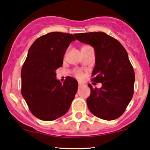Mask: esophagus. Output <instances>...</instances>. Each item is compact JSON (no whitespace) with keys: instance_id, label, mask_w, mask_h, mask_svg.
I'll return each instance as SVG.
<instances>
[{"instance_id":"obj_1","label":"esophagus","mask_w":150,"mask_h":150,"mask_svg":"<svg viewBox=\"0 0 150 150\" xmlns=\"http://www.w3.org/2000/svg\"><path fill=\"white\" fill-rule=\"evenodd\" d=\"M82 85H83V83H82L81 82V81H78V86H81Z\"/></svg>"}]
</instances>
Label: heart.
<instances>
[{
    "instance_id": "heart-1",
    "label": "heart",
    "mask_w": 150,
    "mask_h": 150,
    "mask_svg": "<svg viewBox=\"0 0 150 150\" xmlns=\"http://www.w3.org/2000/svg\"><path fill=\"white\" fill-rule=\"evenodd\" d=\"M75 75H76V76L78 77V78H82V77H83V73H82L81 71H77Z\"/></svg>"
}]
</instances>
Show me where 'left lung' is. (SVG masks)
I'll list each match as a JSON object with an SVG mask.
<instances>
[{"mask_svg": "<svg viewBox=\"0 0 150 150\" xmlns=\"http://www.w3.org/2000/svg\"><path fill=\"white\" fill-rule=\"evenodd\" d=\"M75 37L94 48L96 66L92 81L102 83L100 89L88 85L89 111L101 119H116L124 112L134 93L135 72L127 51L118 40L104 33H78Z\"/></svg>", "mask_w": 150, "mask_h": 150, "instance_id": "8db88e82", "label": "left lung"}]
</instances>
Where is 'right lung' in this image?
<instances>
[{
    "label": "right lung",
    "instance_id": "add662e5",
    "mask_svg": "<svg viewBox=\"0 0 150 150\" xmlns=\"http://www.w3.org/2000/svg\"><path fill=\"white\" fill-rule=\"evenodd\" d=\"M72 34L50 33L35 40L21 69V94L29 110L42 121H50L67 112L78 89V81L67 77L64 83L56 78Z\"/></svg>",
    "mask_w": 150,
    "mask_h": 150
}]
</instances>
